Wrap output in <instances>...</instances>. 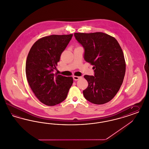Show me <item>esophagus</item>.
Returning <instances> with one entry per match:
<instances>
[{"instance_id": "obj_1", "label": "esophagus", "mask_w": 149, "mask_h": 149, "mask_svg": "<svg viewBox=\"0 0 149 149\" xmlns=\"http://www.w3.org/2000/svg\"><path fill=\"white\" fill-rule=\"evenodd\" d=\"M73 79L74 80H75V81H77V80H78V79H81V78H82V77H79V76H74L73 77Z\"/></svg>"}]
</instances>
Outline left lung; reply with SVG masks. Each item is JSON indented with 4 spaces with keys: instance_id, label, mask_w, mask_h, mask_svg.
I'll list each match as a JSON object with an SVG mask.
<instances>
[{
    "instance_id": "left-lung-1",
    "label": "left lung",
    "mask_w": 149,
    "mask_h": 149,
    "mask_svg": "<svg viewBox=\"0 0 149 149\" xmlns=\"http://www.w3.org/2000/svg\"><path fill=\"white\" fill-rule=\"evenodd\" d=\"M84 49V58L94 66V76L85 75L87 88L84 98L95 104H103L113 99L121 87L126 63L121 47L114 37L107 33H74Z\"/></svg>"
}]
</instances>
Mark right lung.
Segmentation results:
<instances>
[{
  "label": "right lung",
  "instance_id": "obj_1",
  "mask_svg": "<svg viewBox=\"0 0 149 149\" xmlns=\"http://www.w3.org/2000/svg\"><path fill=\"white\" fill-rule=\"evenodd\" d=\"M73 34L52 35L37 40L28 54L26 75L35 95L43 104L54 106L66 98L72 77L53 72Z\"/></svg>",
  "mask_w": 149,
  "mask_h": 149
}]
</instances>
